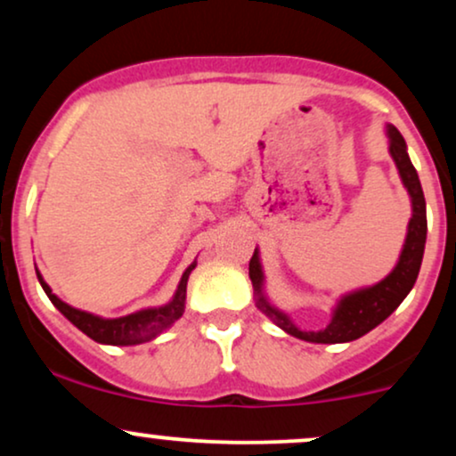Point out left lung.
<instances>
[{"label": "left lung", "mask_w": 456, "mask_h": 456, "mask_svg": "<svg viewBox=\"0 0 456 456\" xmlns=\"http://www.w3.org/2000/svg\"><path fill=\"white\" fill-rule=\"evenodd\" d=\"M386 137H388V151L392 160L399 169L401 182L411 201V218L407 223L405 242H403L399 261H396V265L386 279L375 282V285L347 291V294L338 297L326 328L317 330V332L315 330H302L291 322V317L285 311H281L279 306L270 302L268 294H265V274L264 265H261L259 248H255L253 259L248 264V276L255 289V305L265 317H270L276 326L285 330L291 337L323 345L355 341V338L364 337L366 332L378 328L384 319H388L396 311V306L405 300L418 279L427 242L425 192H422L420 180H418L410 154H407V143L403 134L392 124H386Z\"/></svg>", "instance_id": "1"}]
</instances>
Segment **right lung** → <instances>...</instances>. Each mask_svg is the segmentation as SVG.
Instances as JSON below:
<instances>
[{
    "instance_id": "add662e5",
    "label": "right lung",
    "mask_w": 456,
    "mask_h": 456,
    "mask_svg": "<svg viewBox=\"0 0 456 456\" xmlns=\"http://www.w3.org/2000/svg\"><path fill=\"white\" fill-rule=\"evenodd\" d=\"M195 268H197V259L184 270L180 282H177L174 297H171L167 305L141 308L137 313H130V315L115 317V319L94 315V313L81 311V308L66 305L64 300H60V297L51 291V287L46 285V281L43 279V274H40L38 270H36V276H38L40 285H43L45 294L49 296V300L53 302V306L72 323V326H77L83 334H87V337L96 343L122 345V347H126V345H141V343L154 341L159 334L165 332V330H169L177 319L184 315L188 276H191V272Z\"/></svg>"
}]
</instances>
